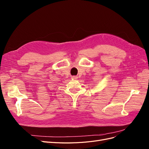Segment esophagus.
<instances>
[{"label":"esophagus","instance_id":"obj_1","mask_svg":"<svg viewBox=\"0 0 149 149\" xmlns=\"http://www.w3.org/2000/svg\"><path fill=\"white\" fill-rule=\"evenodd\" d=\"M71 78H73V79H76V78H77L78 77H77V76H72Z\"/></svg>","mask_w":149,"mask_h":149}]
</instances>
